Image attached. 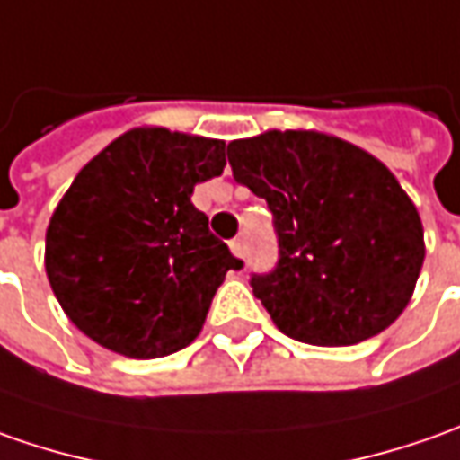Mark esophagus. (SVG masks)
<instances>
[{
  "instance_id": "1",
  "label": "esophagus",
  "mask_w": 460,
  "mask_h": 460,
  "mask_svg": "<svg viewBox=\"0 0 460 460\" xmlns=\"http://www.w3.org/2000/svg\"><path fill=\"white\" fill-rule=\"evenodd\" d=\"M229 246H231V252H234L236 257H244V254H246V239H244V236H236V239H231Z\"/></svg>"
}]
</instances>
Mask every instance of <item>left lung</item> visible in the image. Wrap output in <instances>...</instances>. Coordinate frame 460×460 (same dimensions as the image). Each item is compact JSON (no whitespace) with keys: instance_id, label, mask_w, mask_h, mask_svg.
Returning a JSON list of instances; mask_svg holds the SVG:
<instances>
[{"instance_id":"left-lung-1","label":"left lung","mask_w":460,"mask_h":460,"mask_svg":"<svg viewBox=\"0 0 460 460\" xmlns=\"http://www.w3.org/2000/svg\"><path fill=\"white\" fill-rule=\"evenodd\" d=\"M234 181L267 200L278 261L249 285L285 336L351 346L392 325L425 260L418 208L369 152L318 132L226 147Z\"/></svg>"}]
</instances>
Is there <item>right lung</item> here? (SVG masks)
<instances>
[{
    "instance_id": "right-lung-1",
    "label": "right lung",
    "mask_w": 460,
    "mask_h": 460,
    "mask_svg": "<svg viewBox=\"0 0 460 460\" xmlns=\"http://www.w3.org/2000/svg\"><path fill=\"white\" fill-rule=\"evenodd\" d=\"M224 165L218 139L132 129L75 175L48 226L45 270L88 339L157 358L199 336L224 275L244 267L190 203Z\"/></svg>"
}]
</instances>
